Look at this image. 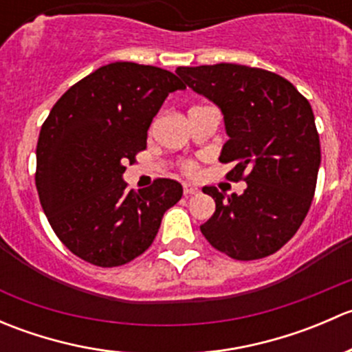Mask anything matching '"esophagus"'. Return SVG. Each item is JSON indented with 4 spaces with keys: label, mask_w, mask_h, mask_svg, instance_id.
<instances>
[{
    "label": "esophagus",
    "mask_w": 352,
    "mask_h": 352,
    "mask_svg": "<svg viewBox=\"0 0 352 352\" xmlns=\"http://www.w3.org/2000/svg\"><path fill=\"white\" fill-rule=\"evenodd\" d=\"M199 189L194 184H184V194L186 196H192V194H197Z\"/></svg>",
    "instance_id": "34e87169"
}]
</instances>
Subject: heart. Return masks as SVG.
Wrapping results in <instances>:
<instances>
[{
  "label": "heart",
  "instance_id": "1",
  "mask_svg": "<svg viewBox=\"0 0 352 352\" xmlns=\"http://www.w3.org/2000/svg\"><path fill=\"white\" fill-rule=\"evenodd\" d=\"M186 172L187 173H194V172H196V166H194L192 163H187V165H186Z\"/></svg>",
  "mask_w": 352,
  "mask_h": 352
}]
</instances>
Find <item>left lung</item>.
Returning <instances> with one entry per match:
<instances>
[{"label":"left lung","instance_id":"left-lung-1","mask_svg":"<svg viewBox=\"0 0 352 352\" xmlns=\"http://www.w3.org/2000/svg\"><path fill=\"white\" fill-rule=\"evenodd\" d=\"M175 73L221 109L230 140L219 162L233 163L226 179L247 182L240 196L202 189L216 202L202 235L236 261L274 254L298 232L315 194L320 140L311 105L289 81L261 67L219 63Z\"/></svg>","mask_w":352,"mask_h":352}]
</instances>
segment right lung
Returning a JSON list of instances; mask_svg holds the SVG:
<instances>
[{
  "mask_svg": "<svg viewBox=\"0 0 352 352\" xmlns=\"http://www.w3.org/2000/svg\"><path fill=\"white\" fill-rule=\"evenodd\" d=\"M186 85L170 71L110 63L56 102L37 141L35 186L58 239L98 267L124 265L153 243L182 186L156 179L127 190V163L146 148L150 124L168 94Z\"/></svg>",
  "mask_w": 352,
  "mask_h": 352,
  "instance_id": "add662e5",
  "label": "right lung"
}]
</instances>
